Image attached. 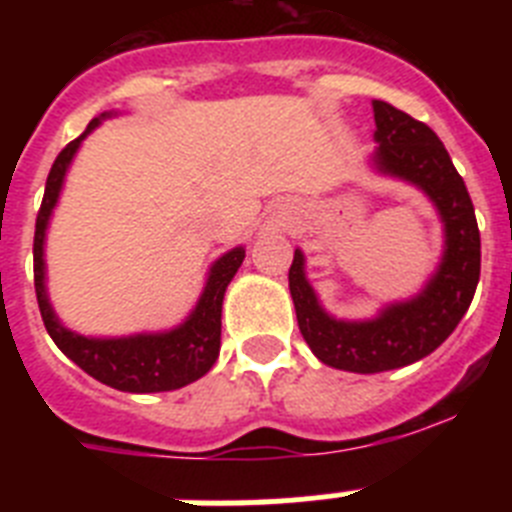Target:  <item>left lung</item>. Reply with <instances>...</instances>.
I'll list each match as a JSON object with an SVG mask.
<instances>
[{
    "label": "left lung",
    "mask_w": 512,
    "mask_h": 512,
    "mask_svg": "<svg viewBox=\"0 0 512 512\" xmlns=\"http://www.w3.org/2000/svg\"><path fill=\"white\" fill-rule=\"evenodd\" d=\"M374 166L423 189L441 215L446 248L436 274L418 297L384 307L379 318L346 323L320 307L305 277V256L297 248L289 266L300 333L323 364L356 374L400 369L433 354L454 333L469 310L479 282V228L472 197L449 151L425 122L374 99Z\"/></svg>",
    "instance_id": "1"
}]
</instances>
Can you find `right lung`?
Wrapping results in <instances>:
<instances>
[{
    "mask_svg": "<svg viewBox=\"0 0 512 512\" xmlns=\"http://www.w3.org/2000/svg\"><path fill=\"white\" fill-rule=\"evenodd\" d=\"M102 117L89 122V128L58 153L51 166V174H48V182H45L43 205H40L38 220H35L33 241L35 295H38L40 315H43L45 330L53 338V343L97 382L115 387L120 392L179 390L184 384H192L205 377L212 364H215L217 354H220L223 297L230 279L235 277L238 266L246 259V248H233V251H228L212 264L205 292H202L192 315L179 328L166 330V333H138V336L128 338L79 336V333L58 323L56 312H53L48 295H45V228H48L51 212L58 202V194H61L63 176L69 171L71 158L79 151L81 140L97 128Z\"/></svg>",
    "mask_w": 512,
    "mask_h": 512,
    "instance_id": "obj_1",
    "label": "right lung"
}]
</instances>
